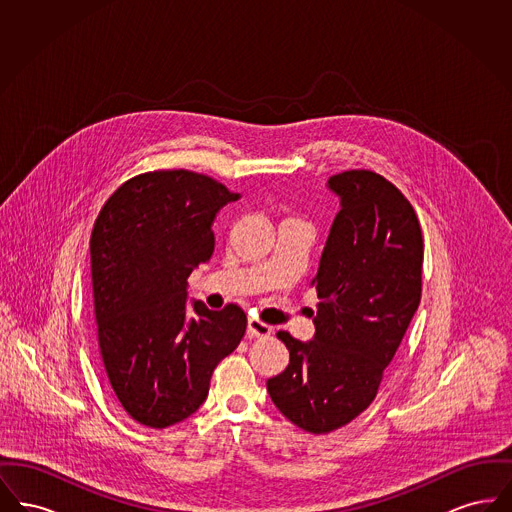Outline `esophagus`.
<instances>
[{
	"mask_svg": "<svg viewBox=\"0 0 512 512\" xmlns=\"http://www.w3.org/2000/svg\"><path fill=\"white\" fill-rule=\"evenodd\" d=\"M270 332H272V328L268 324L261 322V320H255V318H249L247 334L251 338H267V336H270Z\"/></svg>",
	"mask_w": 512,
	"mask_h": 512,
	"instance_id": "esophagus-1",
	"label": "esophagus"
}]
</instances>
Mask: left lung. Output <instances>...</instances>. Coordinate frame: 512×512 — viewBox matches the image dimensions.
Listing matches in <instances>:
<instances>
[{"label": "left lung", "mask_w": 512, "mask_h": 512, "mask_svg": "<svg viewBox=\"0 0 512 512\" xmlns=\"http://www.w3.org/2000/svg\"><path fill=\"white\" fill-rule=\"evenodd\" d=\"M326 188L340 211L313 280L315 336L278 332L290 365L267 380L276 409L311 434L338 430L374 401L418 309L424 261L414 209L384 176L345 171Z\"/></svg>", "instance_id": "obj_1"}]
</instances>
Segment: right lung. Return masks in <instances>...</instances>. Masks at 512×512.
Here are the masks:
<instances>
[{
	"instance_id": "1",
	"label": "right lung",
	"mask_w": 512,
	"mask_h": 512,
	"mask_svg": "<svg viewBox=\"0 0 512 512\" xmlns=\"http://www.w3.org/2000/svg\"><path fill=\"white\" fill-rule=\"evenodd\" d=\"M240 197L203 174L147 172L124 182L94 224L99 357L124 411L144 426L192 416L215 366L244 338L238 305L211 311L188 297V276L211 261L213 222Z\"/></svg>"
}]
</instances>
